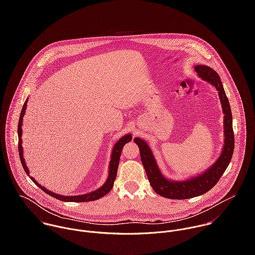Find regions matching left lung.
I'll return each mask as SVG.
<instances>
[{
	"label": "left lung",
	"mask_w": 255,
	"mask_h": 255,
	"mask_svg": "<svg viewBox=\"0 0 255 255\" xmlns=\"http://www.w3.org/2000/svg\"><path fill=\"white\" fill-rule=\"evenodd\" d=\"M195 72L203 80L211 83L218 90L224 117V147L217 161L202 174L185 181H171L166 179L158 168L156 160L150 147L141 138L135 137L134 142L139 147L140 158L145 169L148 181L152 188L159 195L171 199H187L202 195L209 191L218 182L228 168L235 148V135L233 130V117L229 99L223 87L218 73L213 69L198 65L194 67Z\"/></svg>",
	"instance_id": "1"
}]
</instances>
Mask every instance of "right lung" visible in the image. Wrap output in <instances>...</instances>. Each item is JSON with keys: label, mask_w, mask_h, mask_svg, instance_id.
I'll return each instance as SVG.
<instances>
[{"label": "right lung", "mask_w": 255, "mask_h": 255, "mask_svg": "<svg viewBox=\"0 0 255 255\" xmlns=\"http://www.w3.org/2000/svg\"><path fill=\"white\" fill-rule=\"evenodd\" d=\"M27 101L28 99L24 102L23 107L21 110L20 113V117H19V121H18V126H17V134H18V153H19V158L22 164V167L25 171V173L27 174L28 177L29 176V171L28 168L26 167L24 158H23V151H22V140H21V135H22V129H21V126H22V120L25 114V110H26V106H27ZM132 136L131 134H127L124 135L122 138H120L117 143L114 145L113 151H112V156H111V161H110L109 167V175H108V179L106 182L97 190L86 193V194H82V195H74V196H65V195H60L57 194L55 192L50 191L49 189L45 188L44 186H42L41 184H39L38 182L34 180V178L30 177V179L32 180V182H35L36 185H38L39 188H41L44 192H46L47 194L61 200V201H65V202H87V201H93V200H97L101 197H103L104 195H106L110 190L112 189V187L114 186V182L116 180L117 177V172H118V167H119V162H120V157H121V153L123 150V147L125 144H127L128 142H129L131 140Z\"/></svg>", "instance_id": "right-lung-1"}]
</instances>
